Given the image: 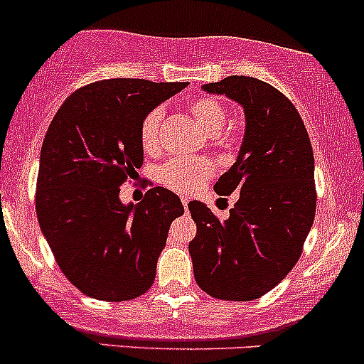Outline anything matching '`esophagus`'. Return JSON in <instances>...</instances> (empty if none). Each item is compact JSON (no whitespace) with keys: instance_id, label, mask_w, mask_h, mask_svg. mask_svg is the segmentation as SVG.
Instances as JSON below:
<instances>
[{"instance_id":"esophagus-1","label":"esophagus","mask_w":364,"mask_h":364,"mask_svg":"<svg viewBox=\"0 0 364 364\" xmlns=\"http://www.w3.org/2000/svg\"><path fill=\"white\" fill-rule=\"evenodd\" d=\"M190 200H191V198H190V197H186V195H185V197H181L183 207H185V209H188V203H190Z\"/></svg>"}]
</instances>
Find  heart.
I'll use <instances>...</instances> for the list:
<instances>
[{"label":"heart","mask_w":364,"mask_h":364,"mask_svg":"<svg viewBox=\"0 0 364 364\" xmlns=\"http://www.w3.org/2000/svg\"><path fill=\"white\" fill-rule=\"evenodd\" d=\"M190 114L197 119L210 136L218 134L226 124V110L215 98L200 97L191 100L188 103ZM164 117L162 107H155L143 117L139 124V143L143 150L154 151L159 149L161 141V124ZM225 134L230 136L231 129H225ZM214 174V164L202 157H176L159 167L157 178L166 188L190 193L198 190L210 176Z\"/></svg>","instance_id":"heart-1"}]
</instances>
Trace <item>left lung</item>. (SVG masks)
<instances>
[{"label": "left lung", "mask_w": 364, "mask_h": 364, "mask_svg": "<svg viewBox=\"0 0 364 364\" xmlns=\"http://www.w3.org/2000/svg\"><path fill=\"white\" fill-rule=\"evenodd\" d=\"M245 112L237 162L214 190L240 198L219 221L202 202L188 203L197 235L188 249L195 282L223 301H254L273 290L302 254L316 213L314 155L294 103L277 87L247 75L202 86Z\"/></svg>", "instance_id": "1"}]
</instances>
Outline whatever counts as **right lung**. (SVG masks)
I'll list each match as a JSON object with an SVG mask.
<instances>
[{"label": "right lung", "instance_id": "1", "mask_svg": "<svg viewBox=\"0 0 364 364\" xmlns=\"http://www.w3.org/2000/svg\"><path fill=\"white\" fill-rule=\"evenodd\" d=\"M188 82L103 79L72 93L46 131L36 213L57 264L98 301H131L155 279L171 223L185 209L155 186L124 205L119 191L143 164L139 124Z\"/></svg>", "mask_w": 364, "mask_h": 364}]
</instances>
